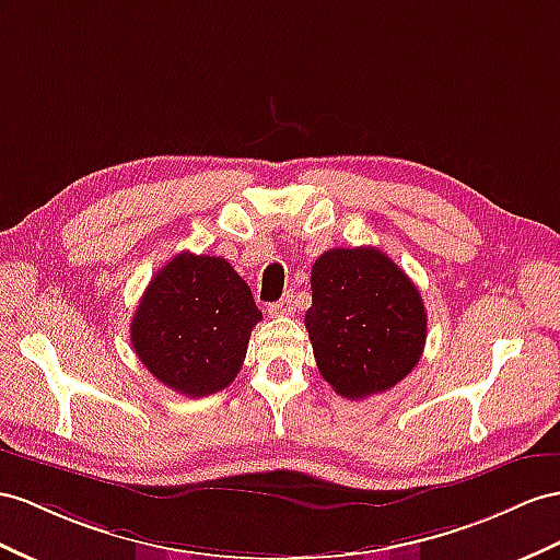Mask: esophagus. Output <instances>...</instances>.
Instances as JSON below:
<instances>
[{
	"instance_id": "obj_1",
	"label": "esophagus",
	"mask_w": 560,
	"mask_h": 560,
	"mask_svg": "<svg viewBox=\"0 0 560 560\" xmlns=\"http://www.w3.org/2000/svg\"><path fill=\"white\" fill-rule=\"evenodd\" d=\"M293 312V295H283L277 303L269 305V314L271 317H289Z\"/></svg>"
}]
</instances>
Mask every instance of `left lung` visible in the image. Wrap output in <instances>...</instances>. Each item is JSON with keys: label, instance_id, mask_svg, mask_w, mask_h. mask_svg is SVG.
I'll return each instance as SVG.
<instances>
[{"label": "left lung", "instance_id": "left-lung-1", "mask_svg": "<svg viewBox=\"0 0 560 560\" xmlns=\"http://www.w3.org/2000/svg\"><path fill=\"white\" fill-rule=\"evenodd\" d=\"M314 360L348 399L390 390L419 364L428 317L417 285L378 248H331L312 267Z\"/></svg>", "mask_w": 560, "mask_h": 560}]
</instances>
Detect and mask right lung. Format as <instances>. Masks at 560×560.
I'll list each match as a JSON object with an SVG mask.
<instances>
[{"mask_svg": "<svg viewBox=\"0 0 560 560\" xmlns=\"http://www.w3.org/2000/svg\"><path fill=\"white\" fill-rule=\"evenodd\" d=\"M260 319L248 283L224 257L186 250L153 275L132 314L130 340L163 385L206 397L236 378Z\"/></svg>", "mask_w": 560, "mask_h": 560, "instance_id": "add662e5", "label": "right lung"}]
</instances>
